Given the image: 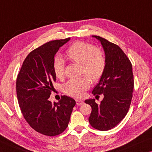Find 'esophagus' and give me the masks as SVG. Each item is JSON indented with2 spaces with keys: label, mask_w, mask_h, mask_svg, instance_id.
Listing matches in <instances>:
<instances>
[{
  "label": "esophagus",
  "mask_w": 152,
  "mask_h": 152,
  "mask_svg": "<svg viewBox=\"0 0 152 152\" xmlns=\"http://www.w3.org/2000/svg\"><path fill=\"white\" fill-rule=\"evenodd\" d=\"M76 104L77 105H82L83 104V100L80 99H76Z\"/></svg>",
  "instance_id": "34e87169"
}]
</instances>
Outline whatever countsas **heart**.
Listing matches in <instances>:
<instances>
[{
  "label": "heart",
  "instance_id": "1",
  "mask_svg": "<svg viewBox=\"0 0 152 152\" xmlns=\"http://www.w3.org/2000/svg\"><path fill=\"white\" fill-rule=\"evenodd\" d=\"M66 55L69 60L81 64V74L85 75L70 79L63 90L71 96L82 97L90 87V80L96 83L102 78L106 66L105 56L101 49L84 41H76L70 45ZM64 60L61 56H57L53 58V70L57 78L64 77Z\"/></svg>",
  "mask_w": 152,
  "mask_h": 152
}]
</instances>
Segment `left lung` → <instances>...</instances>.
Segmentation results:
<instances>
[{"label":"left lung","instance_id":"left-lung-1","mask_svg":"<svg viewBox=\"0 0 152 152\" xmlns=\"http://www.w3.org/2000/svg\"><path fill=\"white\" fill-rule=\"evenodd\" d=\"M101 43L106 58L104 74L92 93L103 94L99 104L94 99L85 100L92 107L90 125L102 131L115 127L126 115L134 88L132 67L130 60L118 45L99 36H92Z\"/></svg>","mask_w":152,"mask_h":152}]
</instances>
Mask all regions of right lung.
<instances>
[{
    "instance_id": "add662e5",
    "label": "right lung",
    "mask_w": 152,
    "mask_h": 152,
    "mask_svg": "<svg viewBox=\"0 0 152 152\" xmlns=\"http://www.w3.org/2000/svg\"><path fill=\"white\" fill-rule=\"evenodd\" d=\"M69 40L49 41L32 51L18 75L16 92L23 116L34 130L46 136H56L66 130L76 104L67 96H62L53 104L49 99L56 80L53 70L54 56Z\"/></svg>"
}]
</instances>
